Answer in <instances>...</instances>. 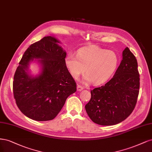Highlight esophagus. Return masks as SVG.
I'll use <instances>...</instances> for the list:
<instances>
[{
	"mask_svg": "<svg viewBox=\"0 0 152 152\" xmlns=\"http://www.w3.org/2000/svg\"><path fill=\"white\" fill-rule=\"evenodd\" d=\"M83 88H83L82 86H81V85H77V91H81L82 90H83Z\"/></svg>",
	"mask_w": 152,
	"mask_h": 152,
	"instance_id": "obj_1",
	"label": "esophagus"
}]
</instances>
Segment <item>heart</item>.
I'll return each instance as SVG.
<instances>
[{
  "label": "heart",
  "instance_id": "b5f03b06",
  "mask_svg": "<svg viewBox=\"0 0 152 152\" xmlns=\"http://www.w3.org/2000/svg\"><path fill=\"white\" fill-rule=\"evenodd\" d=\"M65 64L71 75L77 78L86 71L83 77L85 83L93 82L100 85L114 75L119 64V57L113 51L98 46L83 47L77 56L69 52L65 58Z\"/></svg>",
  "mask_w": 152,
  "mask_h": 152
}]
</instances>
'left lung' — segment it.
<instances>
[{
	"mask_svg": "<svg viewBox=\"0 0 152 152\" xmlns=\"http://www.w3.org/2000/svg\"><path fill=\"white\" fill-rule=\"evenodd\" d=\"M139 88L138 62L126 47L113 77L104 85L91 91V99L85 105L87 114L97 124L112 126L120 123L133 111Z\"/></svg>",
	"mask_w": 152,
	"mask_h": 152,
	"instance_id": "left-lung-1",
	"label": "left lung"
}]
</instances>
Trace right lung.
Masks as SVG:
<instances>
[{"label":"right lung","mask_w":152,"mask_h":152,"mask_svg":"<svg viewBox=\"0 0 152 152\" xmlns=\"http://www.w3.org/2000/svg\"><path fill=\"white\" fill-rule=\"evenodd\" d=\"M58 43L60 42L56 38L48 36L31 44L24 53L14 76L13 94L17 106L33 120L53 119L67 98L76 91V83L65 64L66 52ZM34 58L42 70L35 77L28 72Z\"/></svg>","instance_id":"add662e5"}]
</instances>
